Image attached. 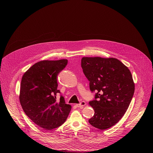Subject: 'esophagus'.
<instances>
[{"label":"esophagus","mask_w":153,"mask_h":153,"mask_svg":"<svg viewBox=\"0 0 153 153\" xmlns=\"http://www.w3.org/2000/svg\"><path fill=\"white\" fill-rule=\"evenodd\" d=\"M86 105V103L85 102H80L79 104H77L76 105V106H77V107H79V108H83V107L84 106H85Z\"/></svg>","instance_id":"34e87169"}]
</instances>
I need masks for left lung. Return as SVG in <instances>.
I'll use <instances>...</instances> for the list:
<instances>
[{
	"mask_svg": "<svg viewBox=\"0 0 153 153\" xmlns=\"http://www.w3.org/2000/svg\"><path fill=\"white\" fill-rule=\"evenodd\" d=\"M81 66L90 90L97 91L96 99L89 102L95 112L89 123L101 130L110 128L122 119L131 101L135 90L132 74L113 57H83Z\"/></svg>",
	"mask_w": 153,
	"mask_h": 153,
	"instance_id": "8db88e82",
	"label": "left lung"
}]
</instances>
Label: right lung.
<instances>
[{
  "label": "right lung",
  "instance_id": "add662e5",
  "mask_svg": "<svg viewBox=\"0 0 153 153\" xmlns=\"http://www.w3.org/2000/svg\"><path fill=\"white\" fill-rule=\"evenodd\" d=\"M67 59L42 60L36 63L22 78L19 100L26 115L36 125L50 131L67 120L71 106L63 97L57 101V77L65 67Z\"/></svg>",
  "mask_w": 153,
  "mask_h": 153
}]
</instances>
